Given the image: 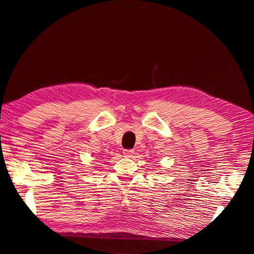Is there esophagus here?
<instances>
[{
	"label": "esophagus",
	"instance_id": "34e87169",
	"mask_svg": "<svg viewBox=\"0 0 254 254\" xmlns=\"http://www.w3.org/2000/svg\"><path fill=\"white\" fill-rule=\"evenodd\" d=\"M123 153H124L125 157H131L133 153V150L132 149H125V150H123Z\"/></svg>",
	"mask_w": 254,
	"mask_h": 254
}]
</instances>
